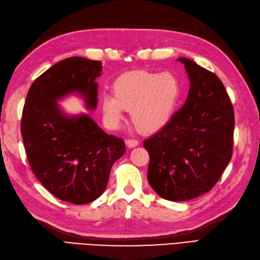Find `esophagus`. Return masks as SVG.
<instances>
[{"label": "esophagus", "mask_w": 260, "mask_h": 260, "mask_svg": "<svg viewBox=\"0 0 260 260\" xmlns=\"http://www.w3.org/2000/svg\"><path fill=\"white\" fill-rule=\"evenodd\" d=\"M125 143L129 148H135L137 146H139V141L136 140V139H128L125 141Z\"/></svg>", "instance_id": "esophagus-1"}]
</instances>
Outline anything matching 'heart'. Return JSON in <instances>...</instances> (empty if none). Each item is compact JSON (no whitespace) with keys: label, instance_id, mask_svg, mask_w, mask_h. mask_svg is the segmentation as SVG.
I'll return each instance as SVG.
<instances>
[{"label":"heart","instance_id":"obj_1","mask_svg":"<svg viewBox=\"0 0 260 260\" xmlns=\"http://www.w3.org/2000/svg\"><path fill=\"white\" fill-rule=\"evenodd\" d=\"M112 93L101 98L105 121L118 128L130 110L131 120L143 134H151L168 122L180 94V84L170 72L131 71L121 74L113 83Z\"/></svg>","mask_w":260,"mask_h":260}]
</instances>
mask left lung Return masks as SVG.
I'll return each mask as SVG.
<instances>
[{"instance_id":"obj_1","label":"left lung","mask_w":260,"mask_h":260,"mask_svg":"<svg viewBox=\"0 0 260 260\" xmlns=\"http://www.w3.org/2000/svg\"><path fill=\"white\" fill-rule=\"evenodd\" d=\"M188 73L186 103L143 142L150 155L148 181L160 197L186 201L208 192L233 155L235 114L215 73L179 57Z\"/></svg>"}]
</instances>
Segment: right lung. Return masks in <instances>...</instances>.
I'll list each match as a JSON object with an SVG mask.
<instances>
[{"instance_id":"1","label":"right lung","mask_w":260,"mask_h":260,"mask_svg":"<svg viewBox=\"0 0 260 260\" xmlns=\"http://www.w3.org/2000/svg\"><path fill=\"white\" fill-rule=\"evenodd\" d=\"M101 71V61L80 56L57 62L32 83L23 108L21 132L32 171L52 194L74 205L100 197L125 151L122 139L86 113L67 114L57 102L77 93L94 110Z\"/></svg>"}]
</instances>
